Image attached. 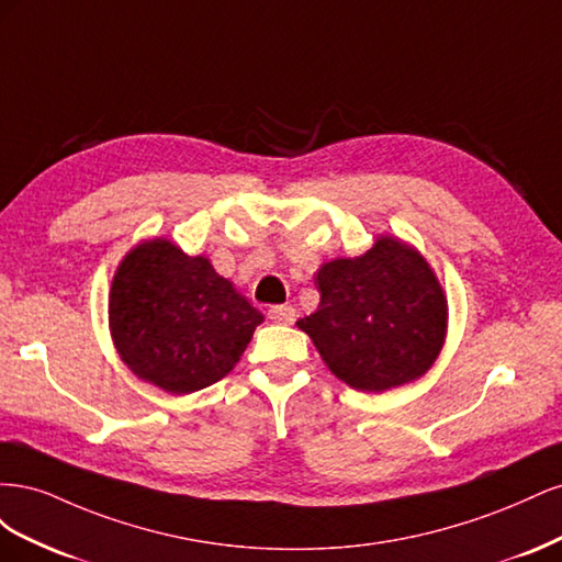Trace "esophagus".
I'll use <instances>...</instances> for the list:
<instances>
[{
  "label": "esophagus",
  "instance_id": "obj_1",
  "mask_svg": "<svg viewBox=\"0 0 562 562\" xmlns=\"http://www.w3.org/2000/svg\"><path fill=\"white\" fill-rule=\"evenodd\" d=\"M267 316L274 323H281V326H291V323L295 321V310L291 307V304H277V307H271L267 312Z\"/></svg>",
  "mask_w": 562,
  "mask_h": 562
}]
</instances>
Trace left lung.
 Returning a JSON list of instances; mask_svg holds the SVG:
<instances>
[{
    "label": "left lung",
    "mask_w": 562,
    "mask_h": 562,
    "mask_svg": "<svg viewBox=\"0 0 562 562\" xmlns=\"http://www.w3.org/2000/svg\"><path fill=\"white\" fill-rule=\"evenodd\" d=\"M318 310L297 321L337 380L366 394L427 375L448 335V297L424 255L382 234L316 271Z\"/></svg>",
    "instance_id": "obj_1"
}]
</instances>
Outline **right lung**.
Instances as JSON below:
<instances>
[{"mask_svg":"<svg viewBox=\"0 0 562 562\" xmlns=\"http://www.w3.org/2000/svg\"><path fill=\"white\" fill-rule=\"evenodd\" d=\"M108 318L119 359L171 396L223 380L265 321L206 255H187L164 236L119 262Z\"/></svg>","mask_w":562,"mask_h":562,"instance_id":"right-lung-1","label":"right lung"}]
</instances>
